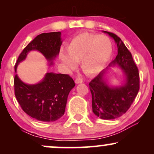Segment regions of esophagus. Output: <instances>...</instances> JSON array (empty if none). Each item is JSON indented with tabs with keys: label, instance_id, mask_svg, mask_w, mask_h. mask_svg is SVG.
Returning a JSON list of instances; mask_svg holds the SVG:
<instances>
[{
	"label": "esophagus",
	"instance_id": "1",
	"mask_svg": "<svg viewBox=\"0 0 154 154\" xmlns=\"http://www.w3.org/2000/svg\"><path fill=\"white\" fill-rule=\"evenodd\" d=\"M75 82L76 84H79V83H82V80L81 79H76Z\"/></svg>",
	"mask_w": 154,
	"mask_h": 154
}]
</instances>
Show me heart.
Here are the masks:
<instances>
[{"mask_svg":"<svg viewBox=\"0 0 154 154\" xmlns=\"http://www.w3.org/2000/svg\"><path fill=\"white\" fill-rule=\"evenodd\" d=\"M66 53L60 54V59L67 69L73 71L80 62L85 75L99 73L110 59L112 45L109 38L103 35L81 32L73 37L67 44Z\"/></svg>","mask_w":154,"mask_h":154,"instance_id":"obj_1","label":"heart"}]
</instances>
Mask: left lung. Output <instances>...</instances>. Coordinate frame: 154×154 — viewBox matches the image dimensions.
<instances>
[{
  "instance_id": "obj_1",
  "label": "left lung",
  "mask_w": 154,
  "mask_h": 154,
  "mask_svg": "<svg viewBox=\"0 0 154 154\" xmlns=\"http://www.w3.org/2000/svg\"><path fill=\"white\" fill-rule=\"evenodd\" d=\"M103 32L114 39L117 55L109 66L89 83V86L93 112L100 119L109 120L119 117L128 110L139 91L140 77L131 53L121 39L114 33ZM111 67H118L123 70L124 82L119 86L111 85L106 79Z\"/></svg>"
}]
</instances>
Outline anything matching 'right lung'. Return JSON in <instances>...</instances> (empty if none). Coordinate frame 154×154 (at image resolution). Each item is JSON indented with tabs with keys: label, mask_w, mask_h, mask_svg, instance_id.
<instances>
[{
	"label": "right lung",
	"mask_w": 154,
	"mask_h": 154,
	"mask_svg": "<svg viewBox=\"0 0 154 154\" xmlns=\"http://www.w3.org/2000/svg\"><path fill=\"white\" fill-rule=\"evenodd\" d=\"M61 32L42 33L28 44L19 55L17 66L32 51H39L47 60L49 66L54 65L62 44ZM75 86L68 75L47 72L43 79L36 84H26L16 74L15 95L22 110L31 117L41 122H54L63 115L69 92Z\"/></svg>",
	"instance_id": "right-lung-1"
}]
</instances>
